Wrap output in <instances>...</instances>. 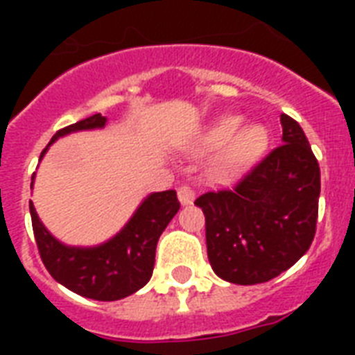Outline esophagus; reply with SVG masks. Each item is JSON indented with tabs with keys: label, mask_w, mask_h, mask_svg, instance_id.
<instances>
[{
	"label": "esophagus",
	"mask_w": 355,
	"mask_h": 355,
	"mask_svg": "<svg viewBox=\"0 0 355 355\" xmlns=\"http://www.w3.org/2000/svg\"><path fill=\"white\" fill-rule=\"evenodd\" d=\"M195 199V191L191 186L188 184H182L180 188H178V200L182 202V205H191Z\"/></svg>",
	"instance_id": "esophagus-1"
}]
</instances>
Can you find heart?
<instances>
[{
  "label": "heart",
  "mask_w": 355,
  "mask_h": 355,
  "mask_svg": "<svg viewBox=\"0 0 355 355\" xmlns=\"http://www.w3.org/2000/svg\"><path fill=\"white\" fill-rule=\"evenodd\" d=\"M241 119L227 116L214 121L195 138L193 150L217 149L208 162V173L214 178L234 177L250 164L265 147V132L258 127L241 128Z\"/></svg>",
  "instance_id": "1"
}]
</instances>
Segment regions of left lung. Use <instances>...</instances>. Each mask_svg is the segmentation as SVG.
I'll use <instances>...</instances> for the list:
<instances>
[{
	"mask_svg": "<svg viewBox=\"0 0 355 355\" xmlns=\"http://www.w3.org/2000/svg\"><path fill=\"white\" fill-rule=\"evenodd\" d=\"M282 145L232 189L200 195L206 247L219 278L254 286L297 263L315 237L320 169L302 127L280 116Z\"/></svg>",
	"mask_w": 355,
	"mask_h": 355,
	"instance_id": "8db88e82",
	"label": "left lung"
}]
</instances>
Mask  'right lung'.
Returning <instances> with one entry per match:
<instances>
[{
    "label": "right lung",
    "instance_id": "1",
    "mask_svg": "<svg viewBox=\"0 0 355 355\" xmlns=\"http://www.w3.org/2000/svg\"><path fill=\"white\" fill-rule=\"evenodd\" d=\"M107 125V118L94 114L58 130L49 145L66 134L94 130ZM42 150L40 160L49 149ZM35 180V175H33ZM33 188V182H31ZM180 208L175 189L147 195L128 223L108 241L96 247H69L44 227L29 200L33 232L40 258L49 275L69 291L94 300H119L132 295L150 280L155 269L156 243Z\"/></svg>",
    "mask_w": 355,
    "mask_h": 355
}]
</instances>
